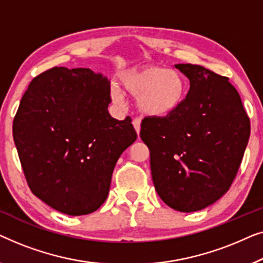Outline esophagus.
Instances as JSON below:
<instances>
[{
  "instance_id": "obj_1",
  "label": "esophagus",
  "mask_w": 263,
  "mask_h": 263,
  "mask_svg": "<svg viewBox=\"0 0 263 263\" xmlns=\"http://www.w3.org/2000/svg\"><path fill=\"white\" fill-rule=\"evenodd\" d=\"M132 124H133V126H135L136 132L139 135V132H140V120L138 119V118H135V119L132 120Z\"/></svg>"
}]
</instances>
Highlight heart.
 I'll return each mask as SVG.
<instances>
[{"mask_svg": "<svg viewBox=\"0 0 263 263\" xmlns=\"http://www.w3.org/2000/svg\"><path fill=\"white\" fill-rule=\"evenodd\" d=\"M124 93L137 99L142 113L151 117H163L179 108L187 93L186 80L182 73L161 66H145L131 70L120 77ZM116 102L123 101V95L117 88L112 89Z\"/></svg>", "mask_w": 263, "mask_h": 263, "instance_id": "1", "label": "heart"}]
</instances>
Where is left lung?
Instances as JSON below:
<instances>
[{
  "instance_id": "1",
  "label": "left lung",
  "mask_w": 263,
  "mask_h": 263,
  "mask_svg": "<svg viewBox=\"0 0 263 263\" xmlns=\"http://www.w3.org/2000/svg\"><path fill=\"white\" fill-rule=\"evenodd\" d=\"M190 80L179 108L146 117L140 138L150 150L157 194L169 207L194 212L231 187L241 165L250 120L229 79L201 65L176 64Z\"/></svg>"
}]
</instances>
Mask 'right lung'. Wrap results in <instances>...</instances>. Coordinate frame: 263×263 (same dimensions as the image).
<instances>
[{
    "label": "right lung",
    "instance_id": "1",
    "mask_svg": "<svg viewBox=\"0 0 263 263\" xmlns=\"http://www.w3.org/2000/svg\"><path fill=\"white\" fill-rule=\"evenodd\" d=\"M108 80L90 69L54 66L22 96L13 137L32 193L59 212L82 216L107 199L118 158L137 139L131 118L109 116Z\"/></svg>",
    "mask_w": 263,
    "mask_h": 263
}]
</instances>
